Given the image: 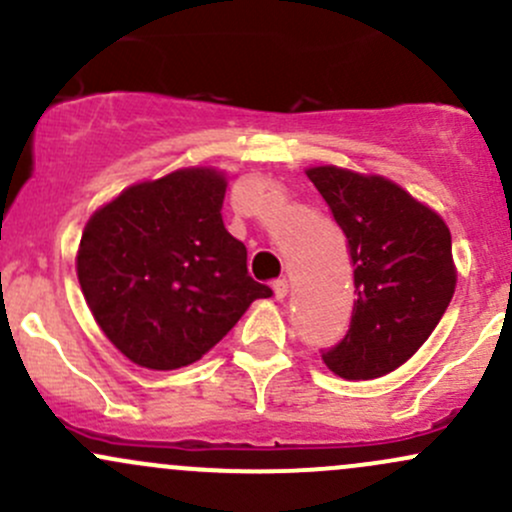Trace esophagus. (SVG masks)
<instances>
[{"instance_id":"1","label":"esophagus","mask_w":512,"mask_h":512,"mask_svg":"<svg viewBox=\"0 0 512 512\" xmlns=\"http://www.w3.org/2000/svg\"><path fill=\"white\" fill-rule=\"evenodd\" d=\"M272 291H274V299L277 301L286 299V294H289V282H286V279H277V282L272 284Z\"/></svg>"}]
</instances>
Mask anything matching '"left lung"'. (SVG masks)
<instances>
[{"instance_id": "1", "label": "left lung", "mask_w": 512, "mask_h": 512, "mask_svg": "<svg viewBox=\"0 0 512 512\" xmlns=\"http://www.w3.org/2000/svg\"><path fill=\"white\" fill-rule=\"evenodd\" d=\"M306 174L345 233L357 289L350 330L323 362L342 379H376L408 362L447 311L457 286L452 235L391 179L335 165Z\"/></svg>"}]
</instances>
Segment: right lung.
Wrapping results in <instances>:
<instances>
[{
	"instance_id": "add662e5",
	"label": "right lung",
	"mask_w": 512,
	"mask_h": 512,
	"mask_svg": "<svg viewBox=\"0 0 512 512\" xmlns=\"http://www.w3.org/2000/svg\"><path fill=\"white\" fill-rule=\"evenodd\" d=\"M226 174L184 167L92 213L77 250L84 301L111 345L145 369L187 367L272 289L223 226Z\"/></svg>"
}]
</instances>
